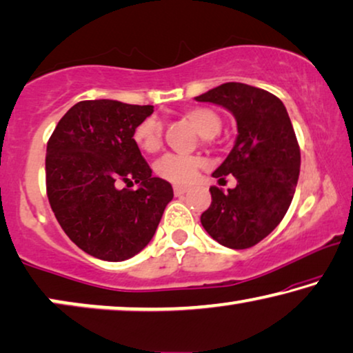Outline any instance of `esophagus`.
<instances>
[{
	"instance_id": "1",
	"label": "esophagus",
	"mask_w": 353,
	"mask_h": 353,
	"mask_svg": "<svg viewBox=\"0 0 353 353\" xmlns=\"http://www.w3.org/2000/svg\"><path fill=\"white\" fill-rule=\"evenodd\" d=\"M188 191L186 186H173V192H175V196H183Z\"/></svg>"
}]
</instances>
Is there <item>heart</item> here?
<instances>
[{
  "label": "heart",
  "mask_w": 353,
  "mask_h": 353,
  "mask_svg": "<svg viewBox=\"0 0 353 353\" xmlns=\"http://www.w3.org/2000/svg\"><path fill=\"white\" fill-rule=\"evenodd\" d=\"M185 116L196 127V130L208 141L210 137H214L221 129V117L210 108L196 106V108L186 110ZM134 140L137 146L145 152L159 151L162 146V124L156 117H146L143 119L134 130ZM202 167V159L199 156H180V154H165L156 164L157 175L164 180L178 185L191 183L196 176L199 168Z\"/></svg>",
  "instance_id": "1"
}]
</instances>
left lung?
<instances>
[{
  "mask_svg": "<svg viewBox=\"0 0 353 353\" xmlns=\"http://www.w3.org/2000/svg\"><path fill=\"white\" fill-rule=\"evenodd\" d=\"M196 100L231 111L239 132L232 151L213 172L219 181L234 175L237 186L228 192L212 186L201 223L224 247L250 248L279 226L293 201L301 165L294 129L282 100L253 85L226 83Z\"/></svg>",
  "mask_w": 353,
  "mask_h": 353,
  "instance_id": "8db88e82",
  "label": "left lung"
}]
</instances>
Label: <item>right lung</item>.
<instances>
[{
    "label": "right lung",
    "instance_id": "1",
    "mask_svg": "<svg viewBox=\"0 0 353 353\" xmlns=\"http://www.w3.org/2000/svg\"><path fill=\"white\" fill-rule=\"evenodd\" d=\"M154 106L84 100L66 111L48 141L46 189L66 236L103 261H124L150 243L173 199L152 176L134 130ZM119 182L139 190H117Z\"/></svg>",
    "mask_w": 353,
    "mask_h": 353
}]
</instances>
